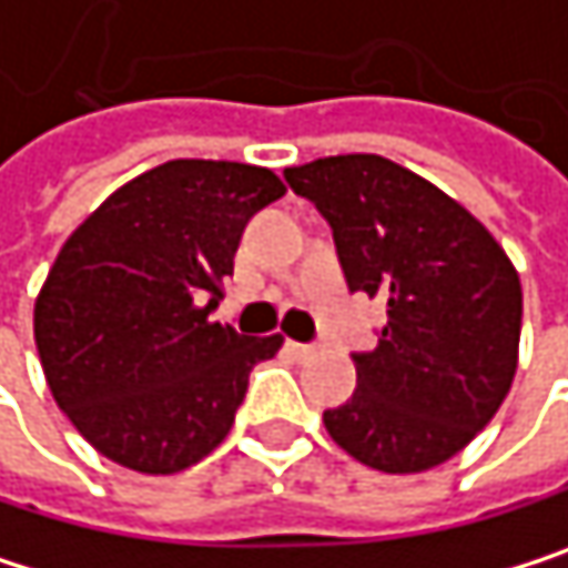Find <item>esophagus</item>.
<instances>
[{"label":"esophagus","instance_id":"obj_1","mask_svg":"<svg viewBox=\"0 0 568 568\" xmlns=\"http://www.w3.org/2000/svg\"><path fill=\"white\" fill-rule=\"evenodd\" d=\"M287 351L294 354L297 362H307V358H314V354H317L314 344H297V341H287Z\"/></svg>","mask_w":568,"mask_h":568}]
</instances>
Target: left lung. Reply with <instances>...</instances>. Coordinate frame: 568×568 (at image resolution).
Returning a JSON list of instances; mask_svg holds the SVG:
<instances>
[{
	"instance_id": "left-lung-1",
	"label": "left lung",
	"mask_w": 568,
	"mask_h": 568,
	"mask_svg": "<svg viewBox=\"0 0 568 568\" xmlns=\"http://www.w3.org/2000/svg\"><path fill=\"white\" fill-rule=\"evenodd\" d=\"M334 231L351 291L388 301L358 388L324 412L337 448L388 475L458 455L506 402L519 368V271L468 210L378 153L284 170Z\"/></svg>"
}]
</instances>
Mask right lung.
Masks as SVG:
<instances>
[{
  "mask_svg": "<svg viewBox=\"0 0 568 568\" xmlns=\"http://www.w3.org/2000/svg\"><path fill=\"white\" fill-rule=\"evenodd\" d=\"M274 170L170 160L120 190L59 247L32 307L45 385L77 432L140 475H176L214 452L281 334L210 321Z\"/></svg>",
  "mask_w": 568,
  "mask_h": 568,
  "instance_id": "1",
  "label": "right lung"
}]
</instances>
